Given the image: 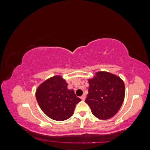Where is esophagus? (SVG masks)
<instances>
[{
    "instance_id": "34e87169",
    "label": "esophagus",
    "mask_w": 150,
    "mask_h": 150,
    "mask_svg": "<svg viewBox=\"0 0 150 150\" xmlns=\"http://www.w3.org/2000/svg\"><path fill=\"white\" fill-rule=\"evenodd\" d=\"M81 98L82 100L84 101V100H85V98H86V96H85V95L84 94V95H83V96H82L81 97Z\"/></svg>"
}]
</instances>
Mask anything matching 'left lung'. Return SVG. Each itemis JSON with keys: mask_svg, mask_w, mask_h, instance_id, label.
Segmentation results:
<instances>
[{"mask_svg": "<svg viewBox=\"0 0 150 150\" xmlns=\"http://www.w3.org/2000/svg\"><path fill=\"white\" fill-rule=\"evenodd\" d=\"M88 93L85 102L92 114L101 120L112 118L118 112L125 98V85L112 73L99 71L88 80Z\"/></svg>", "mask_w": 150, "mask_h": 150, "instance_id": "8db88e82", "label": "left lung"}]
</instances>
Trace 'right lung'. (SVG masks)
Wrapping results in <instances>:
<instances>
[{
	"instance_id": "right-lung-1",
	"label": "right lung",
	"mask_w": 150,
	"mask_h": 150,
	"mask_svg": "<svg viewBox=\"0 0 150 150\" xmlns=\"http://www.w3.org/2000/svg\"><path fill=\"white\" fill-rule=\"evenodd\" d=\"M38 105L47 116L57 121H64L71 117L76 105L81 101L60 75L48 79L36 90Z\"/></svg>"
}]
</instances>
